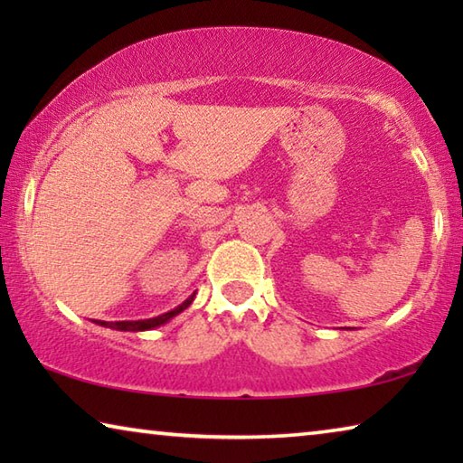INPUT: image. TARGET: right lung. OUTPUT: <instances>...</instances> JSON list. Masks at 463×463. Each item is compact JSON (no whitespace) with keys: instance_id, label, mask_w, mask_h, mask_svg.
I'll list each match as a JSON object with an SVG mask.
<instances>
[{"instance_id":"right-lung-1","label":"right lung","mask_w":463,"mask_h":463,"mask_svg":"<svg viewBox=\"0 0 463 463\" xmlns=\"http://www.w3.org/2000/svg\"><path fill=\"white\" fill-rule=\"evenodd\" d=\"M194 296H195V292L190 298H187L184 304H179L177 308L165 312V315H159V317H153V318H145V320H118V323H106V320H99L98 325L108 326V328H116V331H132V333L148 331V328H156V326L169 323V320L174 318V317H177L179 312H184L194 302Z\"/></svg>"}]
</instances>
